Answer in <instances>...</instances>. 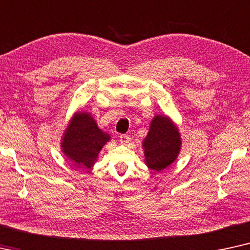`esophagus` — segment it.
Wrapping results in <instances>:
<instances>
[{
	"mask_svg": "<svg viewBox=\"0 0 250 250\" xmlns=\"http://www.w3.org/2000/svg\"><path fill=\"white\" fill-rule=\"evenodd\" d=\"M119 139H120V143H121V144H123V145L128 144V143L130 142V137H129L128 135H120Z\"/></svg>",
	"mask_w": 250,
	"mask_h": 250,
	"instance_id": "obj_1",
	"label": "esophagus"
}]
</instances>
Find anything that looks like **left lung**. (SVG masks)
<instances>
[{
	"mask_svg": "<svg viewBox=\"0 0 250 250\" xmlns=\"http://www.w3.org/2000/svg\"><path fill=\"white\" fill-rule=\"evenodd\" d=\"M181 145L179 132L170 120L165 115L154 116L143 142L147 167L155 171L169 167L177 158Z\"/></svg>",
	"mask_w": 250,
	"mask_h": 250,
	"instance_id": "obj_1",
	"label": "left lung"
}]
</instances>
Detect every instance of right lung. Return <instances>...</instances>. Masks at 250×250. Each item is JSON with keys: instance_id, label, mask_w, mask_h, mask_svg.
<instances>
[{"instance_id": "obj_1", "label": "right lung", "mask_w": 250, "mask_h": 250, "mask_svg": "<svg viewBox=\"0 0 250 250\" xmlns=\"http://www.w3.org/2000/svg\"><path fill=\"white\" fill-rule=\"evenodd\" d=\"M109 139V135L98 128L89 113L80 112L73 116L62 136V148L76 166L90 169Z\"/></svg>"}]
</instances>
